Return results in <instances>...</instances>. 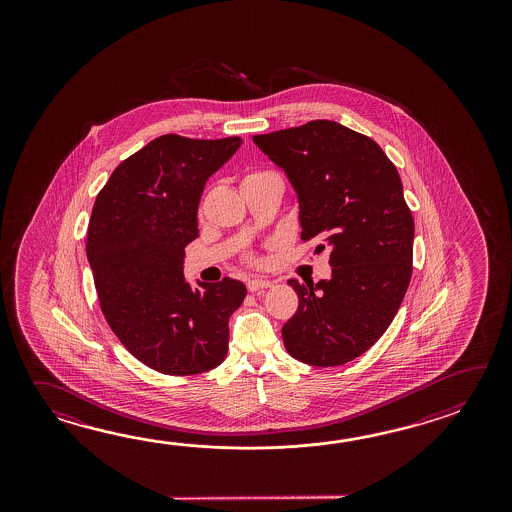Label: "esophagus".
<instances>
[{
    "instance_id": "1",
    "label": "esophagus",
    "mask_w": 512,
    "mask_h": 512,
    "mask_svg": "<svg viewBox=\"0 0 512 512\" xmlns=\"http://www.w3.org/2000/svg\"><path fill=\"white\" fill-rule=\"evenodd\" d=\"M272 283L269 280H260V278H256V280H249L247 283V289L251 291V293H261V291H265V289H269Z\"/></svg>"
}]
</instances>
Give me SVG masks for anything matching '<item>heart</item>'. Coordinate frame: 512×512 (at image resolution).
I'll list each match as a JSON object with an SVG mask.
<instances>
[{
    "mask_svg": "<svg viewBox=\"0 0 512 512\" xmlns=\"http://www.w3.org/2000/svg\"><path fill=\"white\" fill-rule=\"evenodd\" d=\"M258 174H261V172H252V174H247V175H245V177H243V181H245V179H249V177H254V175H258ZM247 261H249V263H252V265H256V263H260V260H258V258H256V256H249V258H247Z\"/></svg>",
    "mask_w": 512,
    "mask_h": 512,
    "instance_id": "b5f03b06",
    "label": "heart"
}]
</instances>
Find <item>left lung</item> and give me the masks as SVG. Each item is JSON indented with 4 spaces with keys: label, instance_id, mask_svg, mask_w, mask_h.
<instances>
[{
    "label": "left lung",
    "instance_id": "obj_1",
    "mask_svg": "<svg viewBox=\"0 0 512 512\" xmlns=\"http://www.w3.org/2000/svg\"><path fill=\"white\" fill-rule=\"evenodd\" d=\"M298 194L302 240L329 249L331 280H289L298 309L282 327L293 359L316 368L357 359L392 324L412 278L414 218L377 142L333 120L254 135Z\"/></svg>",
    "mask_w": 512,
    "mask_h": 512
}]
</instances>
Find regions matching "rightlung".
I'll list each match as a JSON object with an SVG mask.
<instances>
[{"mask_svg": "<svg viewBox=\"0 0 512 512\" xmlns=\"http://www.w3.org/2000/svg\"><path fill=\"white\" fill-rule=\"evenodd\" d=\"M240 144L161 135L113 170L93 205L86 252L100 309L122 346L164 375H196L227 357L229 318L247 289L223 278L194 291L183 258L205 183Z\"/></svg>", "mask_w": 512, "mask_h": 512, "instance_id": "1", "label": "right lung"}]
</instances>
